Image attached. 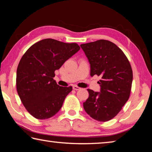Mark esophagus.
Listing matches in <instances>:
<instances>
[{"label": "esophagus", "instance_id": "obj_1", "mask_svg": "<svg viewBox=\"0 0 152 152\" xmlns=\"http://www.w3.org/2000/svg\"><path fill=\"white\" fill-rule=\"evenodd\" d=\"M73 89L75 90V91H78V90L80 89V87H78V86H76V85H74L73 86Z\"/></svg>", "mask_w": 152, "mask_h": 152}]
</instances>
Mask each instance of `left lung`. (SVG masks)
<instances>
[{"instance_id": "obj_1", "label": "left lung", "mask_w": 152, "mask_h": 152, "mask_svg": "<svg viewBox=\"0 0 152 152\" xmlns=\"http://www.w3.org/2000/svg\"><path fill=\"white\" fill-rule=\"evenodd\" d=\"M80 47L91 64V76H101V92L88 89L84 109L92 119L108 121L119 113L130 96L133 80L132 66L121 49L105 39L83 43Z\"/></svg>"}]
</instances>
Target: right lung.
<instances>
[{
	"label": "right lung",
	"mask_w": 152,
	"mask_h": 152,
	"mask_svg": "<svg viewBox=\"0 0 152 152\" xmlns=\"http://www.w3.org/2000/svg\"><path fill=\"white\" fill-rule=\"evenodd\" d=\"M80 49L76 43L45 39L31 46L22 56L17 70V91L33 117L47 119L60 110L72 87L59 86L53 80L55 71Z\"/></svg>",
	"instance_id": "1"
}]
</instances>
